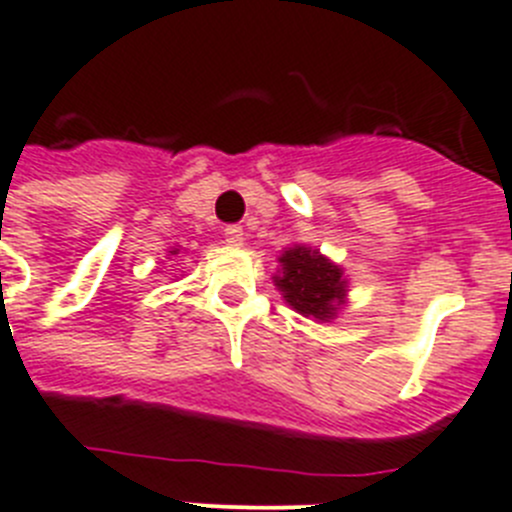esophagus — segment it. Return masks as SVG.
Returning a JSON list of instances; mask_svg holds the SVG:
<instances>
[{
	"mask_svg": "<svg viewBox=\"0 0 512 512\" xmlns=\"http://www.w3.org/2000/svg\"><path fill=\"white\" fill-rule=\"evenodd\" d=\"M225 241L230 243V246H241L243 243V228L241 225H228V228L223 230Z\"/></svg>",
	"mask_w": 512,
	"mask_h": 512,
	"instance_id": "esophagus-1",
	"label": "esophagus"
}]
</instances>
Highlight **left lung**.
I'll use <instances>...</instances> for the list:
<instances>
[{"mask_svg":"<svg viewBox=\"0 0 512 512\" xmlns=\"http://www.w3.org/2000/svg\"><path fill=\"white\" fill-rule=\"evenodd\" d=\"M279 264H282V277H274V282L284 292V300L305 318L307 315L318 320L333 318L336 305H341L346 295L341 269L305 246L284 251Z\"/></svg>","mask_w":512,"mask_h":512,"instance_id":"left-lung-1","label":"left lung"}]
</instances>
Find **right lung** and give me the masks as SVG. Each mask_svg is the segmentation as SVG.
<instances>
[{"label": "right lung", "instance_id": "1", "mask_svg": "<svg viewBox=\"0 0 512 512\" xmlns=\"http://www.w3.org/2000/svg\"><path fill=\"white\" fill-rule=\"evenodd\" d=\"M171 253H176V251H171Z\"/></svg>", "mask_w": 512, "mask_h": 512}]
</instances>
